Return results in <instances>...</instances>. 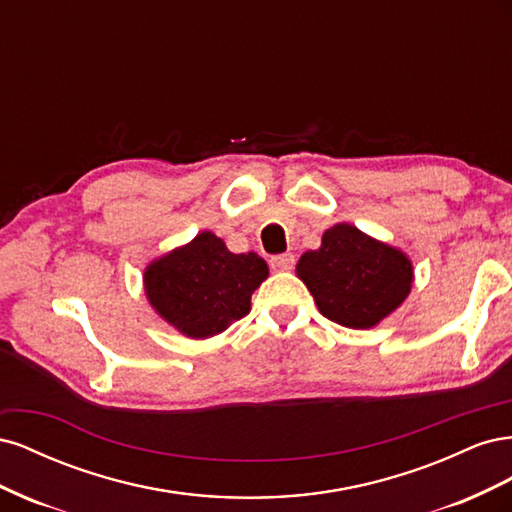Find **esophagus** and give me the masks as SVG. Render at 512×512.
I'll use <instances>...</instances> for the list:
<instances>
[{"mask_svg": "<svg viewBox=\"0 0 512 512\" xmlns=\"http://www.w3.org/2000/svg\"><path fill=\"white\" fill-rule=\"evenodd\" d=\"M269 265L273 271H288L292 269L294 265V256L292 254H277V256H271Z\"/></svg>", "mask_w": 512, "mask_h": 512, "instance_id": "34e87169", "label": "esophagus"}]
</instances>
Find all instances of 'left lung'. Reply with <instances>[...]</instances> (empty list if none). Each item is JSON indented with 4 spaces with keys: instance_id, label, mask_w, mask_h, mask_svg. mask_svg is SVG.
Returning <instances> with one entry per match:
<instances>
[{
    "instance_id": "obj_1",
    "label": "left lung",
    "mask_w": 512,
    "mask_h": 512,
    "mask_svg": "<svg viewBox=\"0 0 512 512\" xmlns=\"http://www.w3.org/2000/svg\"><path fill=\"white\" fill-rule=\"evenodd\" d=\"M297 275L322 316L348 329H371L408 299L414 267L397 247L342 222L324 230L318 250L299 258Z\"/></svg>"
}]
</instances>
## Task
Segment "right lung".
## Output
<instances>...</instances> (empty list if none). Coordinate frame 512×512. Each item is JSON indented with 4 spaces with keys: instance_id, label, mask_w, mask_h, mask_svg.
Instances as JSON below:
<instances>
[{
    "instance_id": "1",
    "label": "right lung",
    "mask_w": 512,
    "mask_h": 512,
    "mask_svg": "<svg viewBox=\"0 0 512 512\" xmlns=\"http://www.w3.org/2000/svg\"><path fill=\"white\" fill-rule=\"evenodd\" d=\"M269 277L258 254H232L203 230L181 247L151 260L145 294L156 314L190 339H207L250 314L254 290Z\"/></svg>"
}]
</instances>
